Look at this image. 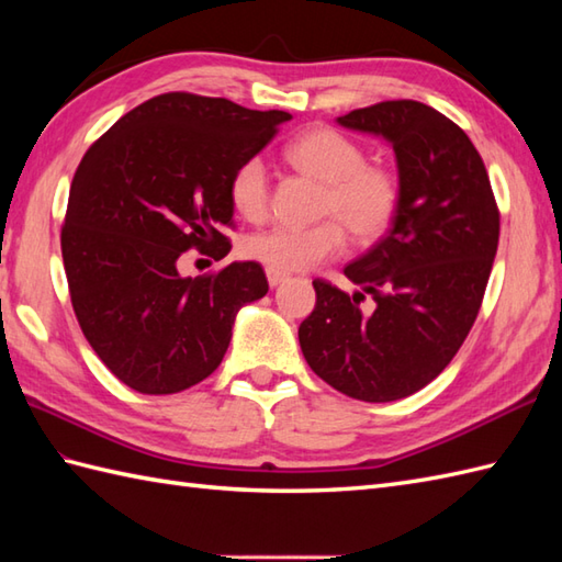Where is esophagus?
<instances>
[{
  "mask_svg": "<svg viewBox=\"0 0 562 562\" xmlns=\"http://www.w3.org/2000/svg\"><path fill=\"white\" fill-rule=\"evenodd\" d=\"M266 274H268V284H270V288H278L280 282H284V280L290 278L288 272H280V270H272V268H268Z\"/></svg>",
  "mask_w": 562,
  "mask_h": 562,
  "instance_id": "obj_1",
  "label": "esophagus"
}]
</instances>
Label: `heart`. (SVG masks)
<instances>
[{
  "label": "heart",
  "mask_w": 562,
  "mask_h": 562,
  "mask_svg": "<svg viewBox=\"0 0 562 562\" xmlns=\"http://www.w3.org/2000/svg\"><path fill=\"white\" fill-rule=\"evenodd\" d=\"M284 157L294 169L326 183L321 214H330V220L314 226H270L266 232L250 234L244 244L248 258L280 272L308 270L345 248L340 221L357 241L367 244L384 234L396 217L401 200L396 178L381 166L367 164L362 147L336 130H306L284 147ZM229 198L241 217H266L268 171L260 157H250L236 166L229 181Z\"/></svg>",
  "instance_id": "obj_1"
}]
</instances>
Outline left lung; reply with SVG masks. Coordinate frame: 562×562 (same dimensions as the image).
<instances>
[{
  "label": "left lung",
  "instance_id": "8db88e82",
  "mask_svg": "<svg viewBox=\"0 0 562 562\" xmlns=\"http://www.w3.org/2000/svg\"><path fill=\"white\" fill-rule=\"evenodd\" d=\"M336 123L389 142L401 200L389 234L345 266L352 294L314 280L300 345L333 389L389 403L439 376L469 336L497 254L499 212L473 142L429 105L384 101ZM367 293L372 313L359 306Z\"/></svg>",
  "mask_w": 562,
  "mask_h": 562
}]
</instances>
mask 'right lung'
Listing matches in <instances>:
<instances>
[{
    "label": "right lung",
    "instance_id": "add662e5",
    "mask_svg": "<svg viewBox=\"0 0 562 562\" xmlns=\"http://www.w3.org/2000/svg\"><path fill=\"white\" fill-rule=\"evenodd\" d=\"M292 121L226 99L161 93L125 113L79 164L63 260L89 345L139 393L190 389L220 367L236 314L268 294L258 262L183 278L188 248L229 254V181Z\"/></svg>",
    "mask_w": 562,
    "mask_h": 562
}]
</instances>
